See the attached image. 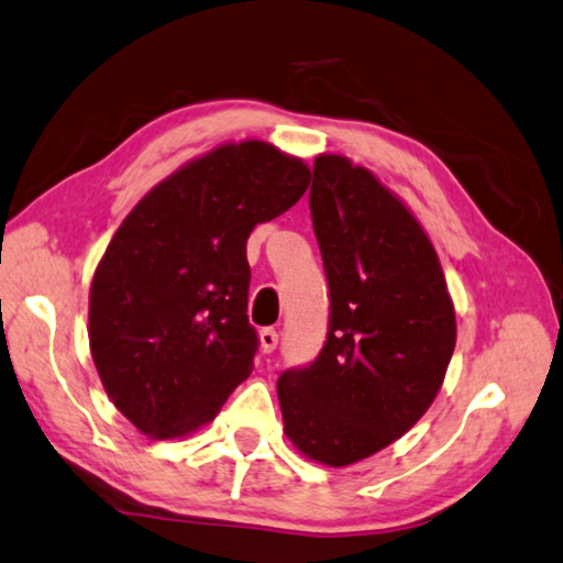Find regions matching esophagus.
Here are the masks:
<instances>
[{"label":"esophagus","mask_w":563,"mask_h":563,"mask_svg":"<svg viewBox=\"0 0 563 563\" xmlns=\"http://www.w3.org/2000/svg\"><path fill=\"white\" fill-rule=\"evenodd\" d=\"M260 343H262L264 353H272L276 349V343H279V333H276L274 329H262L260 331Z\"/></svg>","instance_id":"34e87169"}]
</instances>
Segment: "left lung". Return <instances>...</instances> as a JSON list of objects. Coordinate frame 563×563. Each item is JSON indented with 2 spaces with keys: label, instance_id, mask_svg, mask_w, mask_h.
I'll list each match as a JSON object with an SVG mask.
<instances>
[{
  "label": "left lung",
  "instance_id": "8db88e82",
  "mask_svg": "<svg viewBox=\"0 0 563 563\" xmlns=\"http://www.w3.org/2000/svg\"><path fill=\"white\" fill-rule=\"evenodd\" d=\"M311 220L331 289L329 339L276 383L284 435L303 457L349 467L416 426L457 341L445 272L418 217L368 167L321 153Z\"/></svg>",
  "mask_w": 563,
  "mask_h": 563
}]
</instances>
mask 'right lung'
Returning a JSON list of instances; mask_svg holds the SVG:
<instances>
[{
  "label": "right lung",
  "mask_w": 563,
  "mask_h": 563,
  "mask_svg": "<svg viewBox=\"0 0 563 563\" xmlns=\"http://www.w3.org/2000/svg\"><path fill=\"white\" fill-rule=\"evenodd\" d=\"M309 165L246 137L147 190L88 294V343L113 406L153 440L212 422L254 368L246 240L307 192Z\"/></svg>",
  "instance_id": "1"
}]
</instances>
